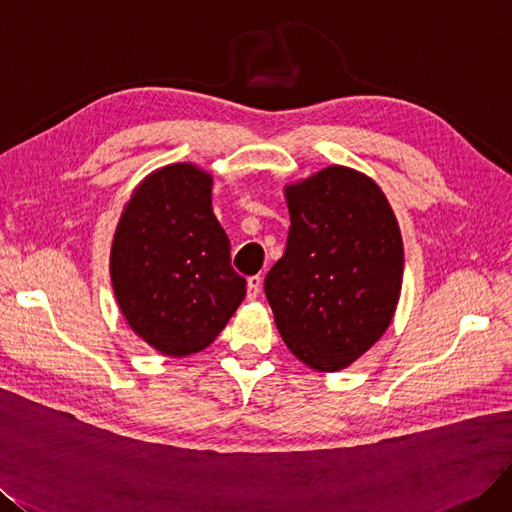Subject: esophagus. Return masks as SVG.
I'll return each mask as SVG.
<instances>
[{
  "instance_id": "esophagus-1",
  "label": "esophagus",
  "mask_w": 512,
  "mask_h": 512,
  "mask_svg": "<svg viewBox=\"0 0 512 512\" xmlns=\"http://www.w3.org/2000/svg\"><path fill=\"white\" fill-rule=\"evenodd\" d=\"M259 291H261V276H251L249 280H246V298L255 300Z\"/></svg>"
}]
</instances>
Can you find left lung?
Wrapping results in <instances>:
<instances>
[{"label":"left lung","instance_id":"left-lung-1","mask_svg":"<svg viewBox=\"0 0 512 512\" xmlns=\"http://www.w3.org/2000/svg\"><path fill=\"white\" fill-rule=\"evenodd\" d=\"M289 236L266 276L287 349L317 372L349 368L383 338L400 302L404 244L383 189L346 166L285 185Z\"/></svg>","mask_w":512,"mask_h":512}]
</instances>
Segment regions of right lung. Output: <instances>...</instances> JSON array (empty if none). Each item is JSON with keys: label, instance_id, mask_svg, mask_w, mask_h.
I'll use <instances>...</instances> for the list:
<instances>
[{"label": "right lung", "instance_id": "1", "mask_svg": "<svg viewBox=\"0 0 512 512\" xmlns=\"http://www.w3.org/2000/svg\"><path fill=\"white\" fill-rule=\"evenodd\" d=\"M229 261V238L212 212V174L170 163L140 180L121 212L110 249L114 298L157 353H200L246 295Z\"/></svg>", "mask_w": 512, "mask_h": 512}]
</instances>
